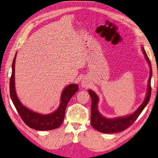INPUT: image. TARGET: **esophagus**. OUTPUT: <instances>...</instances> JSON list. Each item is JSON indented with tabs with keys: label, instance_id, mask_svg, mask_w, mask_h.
<instances>
[{
	"label": "esophagus",
	"instance_id": "esophagus-1",
	"mask_svg": "<svg viewBox=\"0 0 158 158\" xmlns=\"http://www.w3.org/2000/svg\"><path fill=\"white\" fill-rule=\"evenodd\" d=\"M82 87H87V83L85 82H82Z\"/></svg>",
	"mask_w": 158,
	"mask_h": 158
}]
</instances>
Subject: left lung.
<instances>
[{
    "label": "left lung",
    "mask_w": 158,
    "mask_h": 158,
    "mask_svg": "<svg viewBox=\"0 0 158 158\" xmlns=\"http://www.w3.org/2000/svg\"><path fill=\"white\" fill-rule=\"evenodd\" d=\"M142 51L144 55L145 59L150 66V76L148 79V89L145 99L136 111L132 114L124 117H118L113 118H109L103 117L98 111V105L99 98L98 95L92 89H89L88 92L92 98V107H91V125L95 130L103 133H116L125 131L128 127L134 123L142 111L147 106L151 96V78L152 76V65L146 52L142 47Z\"/></svg>",
    "instance_id": "left-lung-1"
}]
</instances>
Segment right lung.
Masks as SVG:
<instances>
[{"mask_svg":"<svg viewBox=\"0 0 158 158\" xmlns=\"http://www.w3.org/2000/svg\"><path fill=\"white\" fill-rule=\"evenodd\" d=\"M17 52L14 56L12 65V76L10 80V94L12 101L18 114L26 125L37 131H50L59 128L64 121L66 107L70 99L78 90L76 84L68 85L63 89L60 96V103L59 107L54 112L43 114L33 111L25 107L18 99L15 89V61Z\"/></svg>","mask_w":158,"mask_h":158,"instance_id":"right-lung-1","label":"right lung"}]
</instances>
